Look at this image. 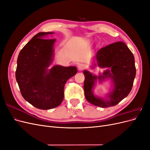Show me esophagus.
I'll return each mask as SVG.
<instances>
[{"instance_id": "esophagus-1", "label": "esophagus", "mask_w": 150, "mask_h": 150, "mask_svg": "<svg viewBox=\"0 0 150 150\" xmlns=\"http://www.w3.org/2000/svg\"><path fill=\"white\" fill-rule=\"evenodd\" d=\"M78 69L79 71H82L86 67V65L84 64H83V63H81V64H78Z\"/></svg>"}]
</instances>
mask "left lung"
Returning <instances> with one entry per match:
<instances>
[{
	"instance_id": "1",
	"label": "left lung",
	"mask_w": 150,
	"mask_h": 150,
	"mask_svg": "<svg viewBox=\"0 0 150 150\" xmlns=\"http://www.w3.org/2000/svg\"><path fill=\"white\" fill-rule=\"evenodd\" d=\"M97 65L107 67L103 75L93 76L84 71V90L86 100L94 106L108 108L116 105L129 94L136 76L134 57L128 46L122 42H116L99 49L96 54ZM96 66V64H94ZM112 79L115 88L108 95L109 100L95 97L92 92V87L97 79L101 81L105 78Z\"/></svg>"
}]
</instances>
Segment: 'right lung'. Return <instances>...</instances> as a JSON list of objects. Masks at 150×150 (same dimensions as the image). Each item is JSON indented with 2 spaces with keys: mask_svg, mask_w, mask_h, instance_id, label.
Returning <instances> with one entry per match:
<instances>
[{
  "mask_svg": "<svg viewBox=\"0 0 150 150\" xmlns=\"http://www.w3.org/2000/svg\"><path fill=\"white\" fill-rule=\"evenodd\" d=\"M54 33H39L21 49L17 58L16 78L22 97L40 110L59 106L64 99L67 81L78 70L75 66L47 68L53 57L55 39H44Z\"/></svg>",
  "mask_w": 150,
  "mask_h": 150,
  "instance_id": "obj_1",
  "label": "right lung"
}]
</instances>
